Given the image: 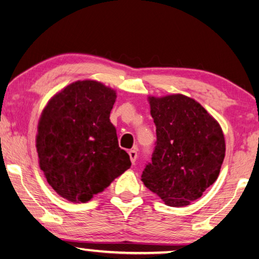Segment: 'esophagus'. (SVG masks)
Returning <instances> with one entry per match:
<instances>
[{"mask_svg": "<svg viewBox=\"0 0 259 259\" xmlns=\"http://www.w3.org/2000/svg\"><path fill=\"white\" fill-rule=\"evenodd\" d=\"M129 156H130V161L131 163H135L136 159H137V149H131L129 150Z\"/></svg>", "mask_w": 259, "mask_h": 259, "instance_id": "34e87169", "label": "esophagus"}]
</instances>
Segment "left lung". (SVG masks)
Listing matches in <instances>:
<instances>
[{
    "instance_id": "obj_1",
    "label": "left lung",
    "mask_w": 259,
    "mask_h": 259,
    "mask_svg": "<svg viewBox=\"0 0 259 259\" xmlns=\"http://www.w3.org/2000/svg\"><path fill=\"white\" fill-rule=\"evenodd\" d=\"M148 100L157 139L142 181L167 206L183 207L218 179L225 156L223 131L190 97L176 94Z\"/></svg>"
}]
</instances>
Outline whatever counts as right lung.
Returning a JSON list of instances; mask_svg holds the SVG:
<instances>
[{"label":"right lung","mask_w":259,"mask_h":259,"mask_svg":"<svg viewBox=\"0 0 259 259\" xmlns=\"http://www.w3.org/2000/svg\"><path fill=\"white\" fill-rule=\"evenodd\" d=\"M116 94L95 80L76 81L41 112L36 148L49 185L72 203H87L131 166L110 113Z\"/></svg>","instance_id":"1"}]
</instances>
